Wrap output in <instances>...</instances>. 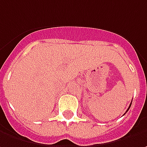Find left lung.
<instances>
[{
    "instance_id": "left-lung-1",
    "label": "left lung",
    "mask_w": 147,
    "mask_h": 147,
    "mask_svg": "<svg viewBox=\"0 0 147 147\" xmlns=\"http://www.w3.org/2000/svg\"><path fill=\"white\" fill-rule=\"evenodd\" d=\"M132 104V103H131ZM131 104H130V105H129V108H128V110H127V111H126V112H127V111H129V109L130 108V107H131Z\"/></svg>"
}]
</instances>
